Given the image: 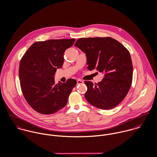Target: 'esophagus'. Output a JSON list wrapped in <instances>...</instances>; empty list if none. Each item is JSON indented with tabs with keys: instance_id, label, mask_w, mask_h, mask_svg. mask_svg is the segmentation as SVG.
<instances>
[{
	"instance_id": "obj_1",
	"label": "esophagus",
	"mask_w": 157,
	"mask_h": 157,
	"mask_svg": "<svg viewBox=\"0 0 157 157\" xmlns=\"http://www.w3.org/2000/svg\"><path fill=\"white\" fill-rule=\"evenodd\" d=\"M77 84H78V85L83 83V82L82 80H77Z\"/></svg>"
}]
</instances>
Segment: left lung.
I'll use <instances>...</instances> for the list:
<instances>
[{
    "instance_id": "1",
    "label": "left lung",
    "mask_w": 157,
    "mask_h": 157,
    "mask_svg": "<svg viewBox=\"0 0 157 157\" xmlns=\"http://www.w3.org/2000/svg\"><path fill=\"white\" fill-rule=\"evenodd\" d=\"M75 46L86 54L88 69L104 74L95 84L85 81L86 100L101 109L117 106L126 96L132 80L133 67L129 51L111 37L81 38Z\"/></svg>"
}]
</instances>
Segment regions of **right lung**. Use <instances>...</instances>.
Segmentation results:
<instances>
[{"mask_svg":"<svg viewBox=\"0 0 157 157\" xmlns=\"http://www.w3.org/2000/svg\"><path fill=\"white\" fill-rule=\"evenodd\" d=\"M75 39H51L37 42L23 56L19 65V78L23 96L36 112L49 115L66 106L69 95L76 85L75 79L55 83L54 75L62 67L63 54Z\"/></svg>","mask_w":157,"mask_h":157,"instance_id":"obj_1","label":"right lung"}]
</instances>
